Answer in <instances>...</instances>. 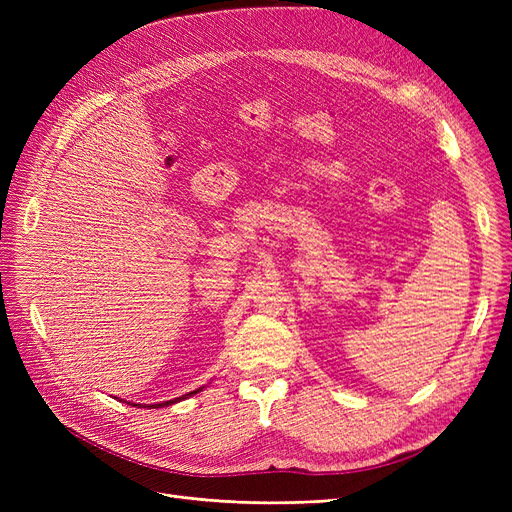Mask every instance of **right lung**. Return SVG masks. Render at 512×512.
<instances>
[{"label":"right lung","mask_w":512,"mask_h":512,"mask_svg":"<svg viewBox=\"0 0 512 512\" xmlns=\"http://www.w3.org/2000/svg\"><path fill=\"white\" fill-rule=\"evenodd\" d=\"M205 386H200V389H196V391H192V393H188V395H181V397H175V399H168V401H162V404H145V408H166V406H173V404H177V401H181V399H188V397H192V395H196L198 391H203ZM130 404V401H128ZM130 406H138L141 408V404H130Z\"/></svg>","instance_id":"right-lung-1"}]
</instances>
